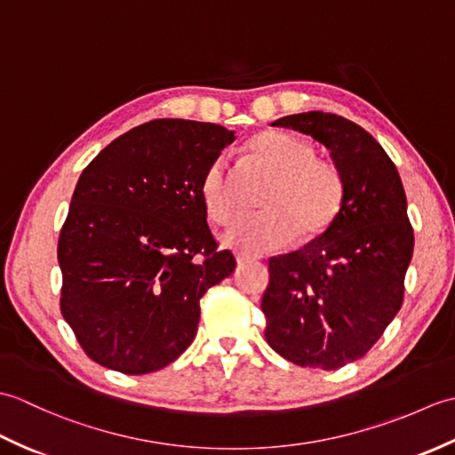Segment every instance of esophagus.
Instances as JSON below:
<instances>
[{"mask_svg": "<svg viewBox=\"0 0 455 455\" xmlns=\"http://www.w3.org/2000/svg\"><path fill=\"white\" fill-rule=\"evenodd\" d=\"M254 256H248V254H238L236 256V264L238 266H246V264H250V262H254Z\"/></svg>", "mask_w": 455, "mask_h": 455, "instance_id": "34e87169", "label": "esophagus"}]
</instances>
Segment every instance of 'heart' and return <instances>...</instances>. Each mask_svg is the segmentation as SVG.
<instances>
[{
  "label": "heart",
  "instance_id": "1",
  "mask_svg": "<svg viewBox=\"0 0 455 455\" xmlns=\"http://www.w3.org/2000/svg\"><path fill=\"white\" fill-rule=\"evenodd\" d=\"M248 156L274 173L267 183L264 212L238 219L225 235V246L244 254H262L291 244L297 235L315 240L331 228L346 199V180L332 160L315 156L313 144L283 131H267L248 142ZM199 196L217 225L236 215L228 158L211 160L199 181Z\"/></svg>",
  "mask_w": 455,
  "mask_h": 455
}]
</instances>
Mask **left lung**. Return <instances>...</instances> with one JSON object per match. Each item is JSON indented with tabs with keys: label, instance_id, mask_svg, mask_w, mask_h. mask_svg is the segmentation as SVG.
Returning <instances> with one entry per match:
<instances>
[{
	"label": "left lung",
	"instance_id": "obj_1",
	"mask_svg": "<svg viewBox=\"0 0 455 455\" xmlns=\"http://www.w3.org/2000/svg\"><path fill=\"white\" fill-rule=\"evenodd\" d=\"M274 124L331 148L346 199L323 236L269 258L264 336L295 365L338 370L370 352L403 305L414 246L407 197L393 160L360 124L323 111Z\"/></svg>",
	"mask_w": 455,
	"mask_h": 455
}]
</instances>
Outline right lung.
Wrapping results in <instances>:
<instances>
[{
  "mask_svg": "<svg viewBox=\"0 0 455 455\" xmlns=\"http://www.w3.org/2000/svg\"><path fill=\"white\" fill-rule=\"evenodd\" d=\"M233 140L215 123L156 119L82 172L58 236L60 311L93 362L152 373L193 342L201 297L236 267L199 196L203 172Z\"/></svg>",
  "mask_w": 455,
  "mask_h": 455,
  "instance_id": "right-lung-1",
  "label": "right lung"
}]
</instances>
